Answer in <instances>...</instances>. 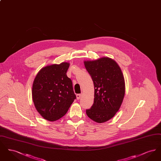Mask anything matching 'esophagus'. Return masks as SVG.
Returning a JSON list of instances; mask_svg holds the SVG:
<instances>
[{
	"label": "esophagus",
	"instance_id": "esophagus-1",
	"mask_svg": "<svg viewBox=\"0 0 161 161\" xmlns=\"http://www.w3.org/2000/svg\"><path fill=\"white\" fill-rule=\"evenodd\" d=\"M81 96L82 95L81 94H77V98L78 100H80L81 98Z\"/></svg>",
	"mask_w": 161,
	"mask_h": 161
}]
</instances>
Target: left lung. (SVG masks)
Here are the masks:
<instances>
[{"label": "left lung", "mask_w": 161, "mask_h": 161, "mask_svg": "<svg viewBox=\"0 0 161 161\" xmlns=\"http://www.w3.org/2000/svg\"><path fill=\"white\" fill-rule=\"evenodd\" d=\"M84 63L95 88L93 104L86 110V114L97 123L106 122L115 116L123 103L125 82L121 69L108 57Z\"/></svg>", "instance_id": "1"}]
</instances>
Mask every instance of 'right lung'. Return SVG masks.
<instances>
[{"label": "right lung", "instance_id": "add662e5", "mask_svg": "<svg viewBox=\"0 0 161 161\" xmlns=\"http://www.w3.org/2000/svg\"><path fill=\"white\" fill-rule=\"evenodd\" d=\"M69 67L67 62L47 66L34 79L32 90L34 106L40 115L49 121L63 117L76 99L72 80L66 75Z\"/></svg>", "mask_w": 161, "mask_h": 161}]
</instances>
